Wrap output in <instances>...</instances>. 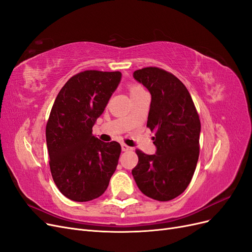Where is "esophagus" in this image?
Segmentation results:
<instances>
[{
  "instance_id": "obj_1",
  "label": "esophagus",
  "mask_w": 252,
  "mask_h": 252,
  "mask_svg": "<svg viewBox=\"0 0 252 252\" xmlns=\"http://www.w3.org/2000/svg\"><path fill=\"white\" fill-rule=\"evenodd\" d=\"M121 147H122V150L123 151H131L132 150L131 147H129V146L125 145V144H122V145H121Z\"/></svg>"
}]
</instances>
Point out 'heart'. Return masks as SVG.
Segmentation results:
<instances>
[{"label":"heart","mask_w":252,"mask_h":252,"mask_svg":"<svg viewBox=\"0 0 252 252\" xmlns=\"http://www.w3.org/2000/svg\"><path fill=\"white\" fill-rule=\"evenodd\" d=\"M128 92H129V94H130V97H135V96H137V94H142V93H145V91H144V89L142 88L141 85H138V84H129V86H128Z\"/></svg>","instance_id":"obj_1"}]
</instances>
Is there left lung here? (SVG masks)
Masks as SVG:
<instances>
[{
    "label": "left lung",
    "mask_w": 252,
    "mask_h": 252,
    "mask_svg": "<svg viewBox=\"0 0 252 252\" xmlns=\"http://www.w3.org/2000/svg\"><path fill=\"white\" fill-rule=\"evenodd\" d=\"M133 78L151 94L147 127L155 130V154L136 150L138 162L132 175L141 192L169 201L185 192L199 158L201 124L185 84L158 67L137 70Z\"/></svg>",
    "instance_id": "obj_1"
}]
</instances>
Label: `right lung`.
<instances>
[{
    "mask_svg": "<svg viewBox=\"0 0 252 252\" xmlns=\"http://www.w3.org/2000/svg\"><path fill=\"white\" fill-rule=\"evenodd\" d=\"M122 78L121 72L84 71L60 90L46 127L50 170L58 189L77 202L91 201L105 192L121 154L118 142L93 135Z\"/></svg>",
    "mask_w": 252,
    "mask_h": 252,
    "instance_id": "add662e5",
    "label": "right lung"
}]
</instances>
